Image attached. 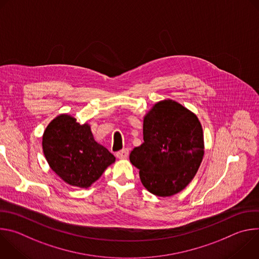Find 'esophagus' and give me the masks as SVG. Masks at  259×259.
<instances>
[{
	"label": "esophagus",
	"instance_id": "obj_1",
	"mask_svg": "<svg viewBox=\"0 0 259 259\" xmlns=\"http://www.w3.org/2000/svg\"><path fill=\"white\" fill-rule=\"evenodd\" d=\"M128 155H129V150L128 149H123L122 151H119L116 154L117 158H119V159H126L128 157Z\"/></svg>",
	"mask_w": 259,
	"mask_h": 259
}]
</instances>
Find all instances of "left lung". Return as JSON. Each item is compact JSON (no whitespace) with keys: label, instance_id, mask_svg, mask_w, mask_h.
<instances>
[{"label":"left lung","instance_id":"8db88e82","mask_svg":"<svg viewBox=\"0 0 259 259\" xmlns=\"http://www.w3.org/2000/svg\"><path fill=\"white\" fill-rule=\"evenodd\" d=\"M204 156V136L197 116L180 103L157 102L143 119V143L130 162L144 188L159 197L173 196L195 177Z\"/></svg>","mask_w":259,"mask_h":259}]
</instances>
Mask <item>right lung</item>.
Instances as JSON below:
<instances>
[{
	"label": "right lung",
	"instance_id": "add662e5",
	"mask_svg": "<svg viewBox=\"0 0 259 259\" xmlns=\"http://www.w3.org/2000/svg\"><path fill=\"white\" fill-rule=\"evenodd\" d=\"M43 152L50 168L72 187L89 188L116 161L94 140L90 126L69 115H59L43 134Z\"/></svg>",
	"mask_w": 259,
	"mask_h": 259
}]
</instances>
